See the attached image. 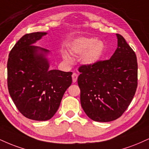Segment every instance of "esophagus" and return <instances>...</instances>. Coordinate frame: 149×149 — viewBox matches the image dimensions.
<instances>
[{
	"label": "esophagus",
	"mask_w": 149,
	"mask_h": 149,
	"mask_svg": "<svg viewBox=\"0 0 149 149\" xmlns=\"http://www.w3.org/2000/svg\"><path fill=\"white\" fill-rule=\"evenodd\" d=\"M78 74L76 73H73L72 74V79H73V82H76L77 81V79H78Z\"/></svg>",
	"instance_id": "1"
}]
</instances>
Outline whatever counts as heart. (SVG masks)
Returning a JSON list of instances; mask_svg holds the SVG:
<instances>
[{
    "label": "heart",
    "mask_w": 149,
    "mask_h": 149,
    "mask_svg": "<svg viewBox=\"0 0 149 149\" xmlns=\"http://www.w3.org/2000/svg\"><path fill=\"white\" fill-rule=\"evenodd\" d=\"M70 51L76 55H82L83 62L87 65H93L100 60L103 54L105 46L101 41L90 37H80L71 42ZM64 59L71 62L69 55L64 54Z\"/></svg>",
    "instance_id": "heart-1"
}]
</instances>
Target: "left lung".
I'll list each match as a JSON object with an SVG mask.
<instances>
[{"mask_svg":"<svg viewBox=\"0 0 149 149\" xmlns=\"http://www.w3.org/2000/svg\"><path fill=\"white\" fill-rule=\"evenodd\" d=\"M110 60L82 65L78 84L81 106L93 121L108 122L122 115L137 87V62L133 50L119 34Z\"/></svg>","mask_w":149,"mask_h":149,"instance_id":"1","label":"left lung"}]
</instances>
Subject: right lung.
<instances>
[{"instance_id":"right-lung-1","label":"right lung","mask_w":149,"mask_h":149,"mask_svg":"<svg viewBox=\"0 0 149 149\" xmlns=\"http://www.w3.org/2000/svg\"><path fill=\"white\" fill-rule=\"evenodd\" d=\"M46 33L23 35L12 48L8 61V86L19 112L28 119L46 121L58 110L72 82V72L49 70V51L33 45Z\"/></svg>"}]
</instances>
